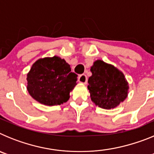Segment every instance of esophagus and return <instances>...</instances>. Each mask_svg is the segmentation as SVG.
<instances>
[{
	"label": "esophagus",
	"mask_w": 154,
	"mask_h": 154,
	"mask_svg": "<svg viewBox=\"0 0 154 154\" xmlns=\"http://www.w3.org/2000/svg\"><path fill=\"white\" fill-rule=\"evenodd\" d=\"M87 81H88V79H87V76L85 75H80L79 77V82L80 83L86 84Z\"/></svg>",
	"instance_id": "34e87169"
}]
</instances>
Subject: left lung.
Wrapping results in <instances>:
<instances>
[{
	"label": "left lung",
	"mask_w": 154,
	"mask_h": 154,
	"mask_svg": "<svg viewBox=\"0 0 154 154\" xmlns=\"http://www.w3.org/2000/svg\"><path fill=\"white\" fill-rule=\"evenodd\" d=\"M88 80L91 100L105 109L118 106L128 96L129 83L125 75L114 65L96 60L90 69Z\"/></svg>",
	"instance_id": "left-lung-1"
}]
</instances>
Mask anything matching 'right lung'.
Listing matches in <instances>:
<instances>
[{
	"label": "right lung",
	"instance_id": "obj_1",
	"mask_svg": "<svg viewBox=\"0 0 154 154\" xmlns=\"http://www.w3.org/2000/svg\"><path fill=\"white\" fill-rule=\"evenodd\" d=\"M27 89L30 96L45 106L66 103L71 91L77 85V75L60 57L39 58L27 75Z\"/></svg>",
	"mask_w": 154,
	"mask_h": 154
}]
</instances>
